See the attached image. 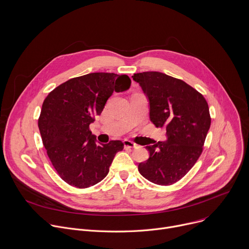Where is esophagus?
<instances>
[{"instance_id": "obj_1", "label": "esophagus", "mask_w": 249, "mask_h": 249, "mask_svg": "<svg viewBox=\"0 0 249 249\" xmlns=\"http://www.w3.org/2000/svg\"><path fill=\"white\" fill-rule=\"evenodd\" d=\"M123 144H124L125 149H134V148H136V144L133 143V142L129 141V140H124Z\"/></svg>"}]
</instances>
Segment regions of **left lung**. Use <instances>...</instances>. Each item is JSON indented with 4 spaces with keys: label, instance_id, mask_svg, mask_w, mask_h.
Segmentation results:
<instances>
[{
    "label": "left lung",
    "instance_id": "1",
    "mask_svg": "<svg viewBox=\"0 0 249 249\" xmlns=\"http://www.w3.org/2000/svg\"><path fill=\"white\" fill-rule=\"evenodd\" d=\"M149 98L150 119L166 128L167 140L147 146L149 159L139 172L158 185H171L192 168L203 151L211 125L205 97L185 82L160 72L134 74Z\"/></svg>",
    "mask_w": 249,
    "mask_h": 249
}]
</instances>
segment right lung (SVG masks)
I'll return each instance as SVG.
<instances>
[{
	"instance_id": "add662e5",
	"label": "right lung",
	"mask_w": 249,
	"mask_h": 249,
	"mask_svg": "<svg viewBox=\"0 0 249 249\" xmlns=\"http://www.w3.org/2000/svg\"><path fill=\"white\" fill-rule=\"evenodd\" d=\"M127 75L90 73L55 88L43 101L38 127L48 158L61 178L77 188L100 182L109 172L121 141L96 144L89 124L100 115L113 91L127 90Z\"/></svg>"
}]
</instances>
